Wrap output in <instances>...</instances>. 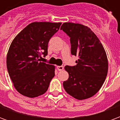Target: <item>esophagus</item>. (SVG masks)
I'll return each instance as SVG.
<instances>
[{
  "label": "esophagus",
  "mask_w": 120,
  "mask_h": 120,
  "mask_svg": "<svg viewBox=\"0 0 120 120\" xmlns=\"http://www.w3.org/2000/svg\"><path fill=\"white\" fill-rule=\"evenodd\" d=\"M57 69L59 71H62L63 69H64V67H63L62 65H60V66H57Z\"/></svg>",
  "instance_id": "esophagus-1"
}]
</instances>
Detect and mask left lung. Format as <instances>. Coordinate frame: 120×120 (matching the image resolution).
Here are the masks:
<instances>
[{
    "mask_svg": "<svg viewBox=\"0 0 120 120\" xmlns=\"http://www.w3.org/2000/svg\"><path fill=\"white\" fill-rule=\"evenodd\" d=\"M60 30L70 37L71 54L79 58L76 65L65 67L69 78L64 82V88L77 100L90 98L100 89L108 72L103 45L89 27L80 24L65 22Z\"/></svg>",
    "mask_w": 120,
    "mask_h": 120,
    "instance_id": "1",
    "label": "left lung"
}]
</instances>
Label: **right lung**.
<instances>
[{"label":"right lung","instance_id":"obj_1","mask_svg":"<svg viewBox=\"0 0 120 120\" xmlns=\"http://www.w3.org/2000/svg\"><path fill=\"white\" fill-rule=\"evenodd\" d=\"M61 22L31 23L15 37L8 52L7 69L15 88L22 95L35 98L44 94L55 76V65L40 62L47 55L48 42Z\"/></svg>","mask_w":120,"mask_h":120}]
</instances>
